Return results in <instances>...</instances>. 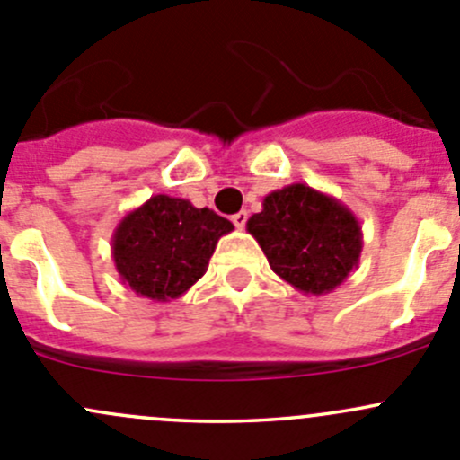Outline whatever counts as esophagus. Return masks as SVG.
I'll list each match as a JSON object with an SVG mask.
<instances>
[{
	"label": "esophagus",
	"instance_id": "34e87169",
	"mask_svg": "<svg viewBox=\"0 0 460 460\" xmlns=\"http://www.w3.org/2000/svg\"><path fill=\"white\" fill-rule=\"evenodd\" d=\"M231 220H234V225L238 226V229H244V225H247V220H249V213L247 211H238V213H234V216H231Z\"/></svg>",
	"mask_w": 460,
	"mask_h": 460
}]
</instances>
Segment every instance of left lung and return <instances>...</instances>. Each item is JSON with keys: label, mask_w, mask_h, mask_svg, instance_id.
Listing matches in <instances>:
<instances>
[{"label": "left lung", "mask_w": 460, "mask_h": 460, "mask_svg": "<svg viewBox=\"0 0 460 460\" xmlns=\"http://www.w3.org/2000/svg\"><path fill=\"white\" fill-rule=\"evenodd\" d=\"M247 231L258 240L269 267L303 294L336 289L358 267L363 231L358 217L336 198L307 184H289L264 196Z\"/></svg>", "instance_id": "8db88e82"}]
</instances>
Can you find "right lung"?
<instances>
[{"label": "right lung", "instance_id": "add662e5", "mask_svg": "<svg viewBox=\"0 0 460 460\" xmlns=\"http://www.w3.org/2000/svg\"><path fill=\"white\" fill-rule=\"evenodd\" d=\"M229 231L234 225L211 208L160 193L119 220L111 253L124 285L166 303L200 280L217 240Z\"/></svg>", "mask_w": 460, "mask_h": 460}]
</instances>
